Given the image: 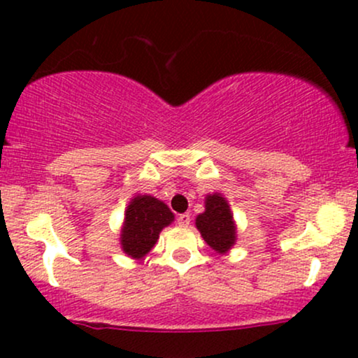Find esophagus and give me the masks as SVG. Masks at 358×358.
Returning <instances> with one entry per match:
<instances>
[{
    "instance_id": "34e87169",
    "label": "esophagus",
    "mask_w": 358,
    "mask_h": 358,
    "mask_svg": "<svg viewBox=\"0 0 358 358\" xmlns=\"http://www.w3.org/2000/svg\"><path fill=\"white\" fill-rule=\"evenodd\" d=\"M176 224H178L180 227H188V224H190V213H180V215L176 217Z\"/></svg>"
}]
</instances>
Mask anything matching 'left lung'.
<instances>
[{"instance_id":"left-lung-1","label":"left lung","mask_w":358,"mask_h":358,"mask_svg":"<svg viewBox=\"0 0 358 358\" xmlns=\"http://www.w3.org/2000/svg\"><path fill=\"white\" fill-rule=\"evenodd\" d=\"M195 225L203 241L217 252L225 254L236 244L237 234L231 207L220 193L207 195L205 212L196 217Z\"/></svg>"}]
</instances>
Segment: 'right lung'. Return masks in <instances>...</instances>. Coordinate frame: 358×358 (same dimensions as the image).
<instances>
[{
  "instance_id": "1",
  "label": "right lung",
  "mask_w": 358,
  "mask_h": 358,
  "mask_svg": "<svg viewBox=\"0 0 358 358\" xmlns=\"http://www.w3.org/2000/svg\"><path fill=\"white\" fill-rule=\"evenodd\" d=\"M173 212L151 195H136L127 205L121 229V248L129 257H145L158 241L159 232L173 222Z\"/></svg>"
}]
</instances>
